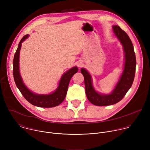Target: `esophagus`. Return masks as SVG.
I'll use <instances>...</instances> for the list:
<instances>
[{"label":"esophagus","instance_id":"1","mask_svg":"<svg viewBox=\"0 0 150 150\" xmlns=\"http://www.w3.org/2000/svg\"><path fill=\"white\" fill-rule=\"evenodd\" d=\"M82 65H83V63H82V61H79V62H78V63H77V66H78L79 68H81V67L82 66Z\"/></svg>","mask_w":150,"mask_h":150}]
</instances>
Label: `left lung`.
<instances>
[{
  "label": "left lung",
  "mask_w": 150,
  "mask_h": 150,
  "mask_svg": "<svg viewBox=\"0 0 150 150\" xmlns=\"http://www.w3.org/2000/svg\"><path fill=\"white\" fill-rule=\"evenodd\" d=\"M113 31L123 46L124 52L123 71L113 91L109 94L97 92L93 85L92 77L85 68L81 69L83 75L85 93L88 100L92 104L98 106L115 104L120 101L131 87L135 74L136 57L132 42L127 34L119 26H112Z\"/></svg>",
  "instance_id": "obj_1"
}]
</instances>
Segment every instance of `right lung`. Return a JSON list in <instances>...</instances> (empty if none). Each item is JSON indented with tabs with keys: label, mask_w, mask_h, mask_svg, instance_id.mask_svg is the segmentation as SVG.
<instances>
[{
	"label": "right lung",
	"mask_w": 150,
	"mask_h": 150,
	"mask_svg": "<svg viewBox=\"0 0 150 150\" xmlns=\"http://www.w3.org/2000/svg\"><path fill=\"white\" fill-rule=\"evenodd\" d=\"M30 35L27 34L21 40L14 55L13 60V75L16 87L24 97L31 104L40 108H53L61 104L65 100L68 91V85L72 76L76 74L78 68L73 67L64 73L59 82L58 87L53 93L49 94H39L30 91L25 85L19 71V54L23 42Z\"/></svg>",
	"instance_id": "1"
}]
</instances>
